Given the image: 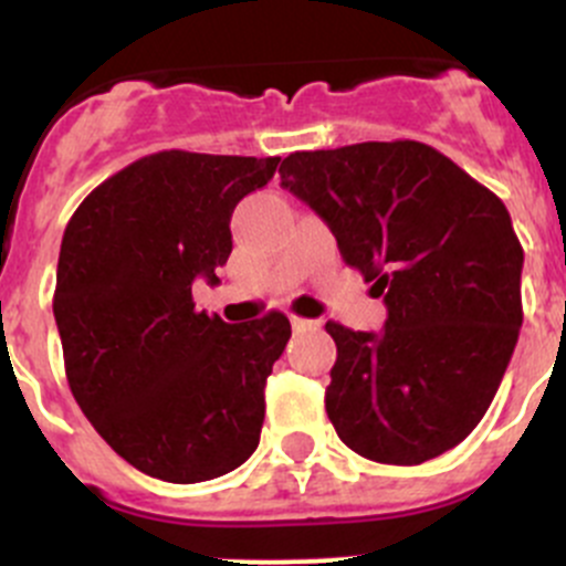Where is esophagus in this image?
<instances>
[{
    "label": "esophagus",
    "mask_w": 566,
    "mask_h": 566,
    "mask_svg": "<svg viewBox=\"0 0 566 566\" xmlns=\"http://www.w3.org/2000/svg\"><path fill=\"white\" fill-rule=\"evenodd\" d=\"M293 328H295V331H317V328H319V319L293 317Z\"/></svg>",
    "instance_id": "34e87169"
}]
</instances>
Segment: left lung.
<instances>
[{
  "mask_svg": "<svg viewBox=\"0 0 566 566\" xmlns=\"http://www.w3.org/2000/svg\"><path fill=\"white\" fill-rule=\"evenodd\" d=\"M279 175L389 310L378 334L325 323L336 342L325 389L336 436L389 465L454 449L493 402L523 325L510 210L410 139L290 153Z\"/></svg>",
  "mask_w": 566,
  "mask_h": 566,
  "instance_id": "1",
  "label": "left lung"
}]
</instances>
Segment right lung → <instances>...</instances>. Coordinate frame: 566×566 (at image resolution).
Instances as JSON below:
<instances>
[{
	"label": "right lung",
	"instance_id": "add662e5",
	"mask_svg": "<svg viewBox=\"0 0 566 566\" xmlns=\"http://www.w3.org/2000/svg\"><path fill=\"white\" fill-rule=\"evenodd\" d=\"M279 158L164 150L101 182L71 216L54 319L78 408L108 447L175 484L235 471L260 443L265 380L290 339L268 312L230 325L193 310L219 284L235 205Z\"/></svg>",
	"mask_w": 566,
	"mask_h": 566
}]
</instances>
